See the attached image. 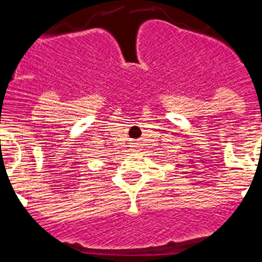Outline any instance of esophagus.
I'll list each match as a JSON object with an SVG mask.
<instances>
[{"instance_id": "esophagus-1", "label": "esophagus", "mask_w": 262, "mask_h": 262, "mask_svg": "<svg viewBox=\"0 0 262 262\" xmlns=\"http://www.w3.org/2000/svg\"><path fill=\"white\" fill-rule=\"evenodd\" d=\"M134 144H135V143H133V147H136V145H134Z\"/></svg>"}]
</instances>
